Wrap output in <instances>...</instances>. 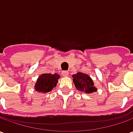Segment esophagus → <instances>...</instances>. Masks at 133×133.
I'll use <instances>...</instances> for the list:
<instances>
[{"label": "esophagus", "instance_id": "esophagus-1", "mask_svg": "<svg viewBox=\"0 0 133 133\" xmlns=\"http://www.w3.org/2000/svg\"><path fill=\"white\" fill-rule=\"evenodd\" d=\"M62 74H63L64 76H68V74H69V72H68V71H66V70H65V71H63V72H62Z\"/></svg>", "mask_w": 133, "mask_h": 133}]
</instances>
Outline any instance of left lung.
Returning a JSON list of instances; mask_svg holds the SVG:
<instances>
[{
	"label": "left lung",
	"instance_id": "left-lung-1",
	"mask_svg": "<svg viewBox=\"0 0 133 133\" xmlns=\"http://www.w3.org/2000/svg\"><path fill=\"white\" fill-rule=\"evenodd\" d=\"M72 78L74 85L78 90L85 93H92L97 91L93 81L88 75L83 72H77L72 75Z\"/></svg>",
	"mask_w": 133,
	"mask_h": 133
}]
</instances>
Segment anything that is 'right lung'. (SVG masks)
Returning a JSON list of instances; mask_svg holds the SVG:
<instances>
[{
  "instance_id": "right-lung-1",
  "label": "right lung",
  "mask_w": 133,
  "mask_h": 133,
  "mask_svg": "<svg viewBox=\"0 0 133 133\" xmlns=\"http://www.w3.org/2000/svg\"><path fill=\"white\" fill-rule=\"evenodd\" d=\"M60 78V75L50 73H44L39 76L37 82L35 85L36 91L46 93L51 91L58 83V80Z\"/></svg>"
}]
</instances>
